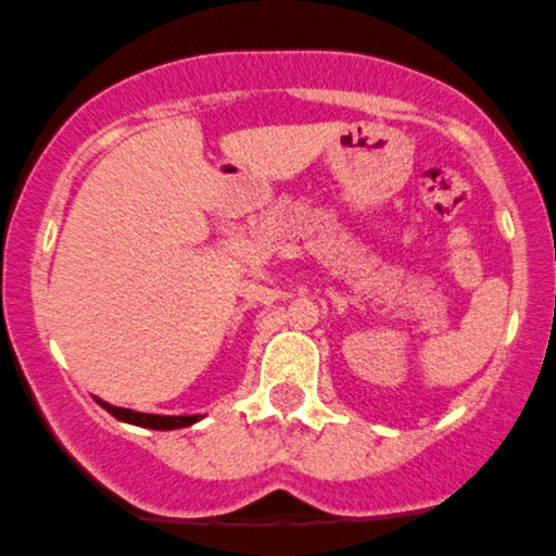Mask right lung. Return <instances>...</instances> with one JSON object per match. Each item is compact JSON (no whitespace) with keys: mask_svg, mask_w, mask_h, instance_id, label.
I'll return each instance as SVG.
<instances>
[{"mask_svg":"<svg viewBox=\"0 0 556 556\" xmlns=\"http://www.w3.org/2000/svg\"><path fill=\"white\" fill-rule=\"evenodd\" d=\"M105 412L113 414L115 419L129 425H139V427H150V430H176V427H189L200 419V414H192V417H166V414H142V412H131V408H121L113 404H105V401L97 399Z\"/></svg>","mask_w":556,"mask_h":556,"instance_id":"1","label":"right lung"}]
</instances>
